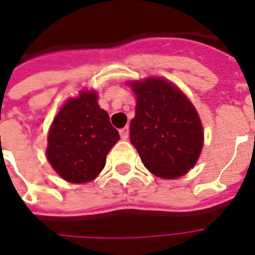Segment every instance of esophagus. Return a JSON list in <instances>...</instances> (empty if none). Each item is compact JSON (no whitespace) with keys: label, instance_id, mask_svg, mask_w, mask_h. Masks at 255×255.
Segmentation results:
<instances>
[{"label":"esophagus","instance_id":"1","mask_svg":"<svg viewBox=\"0 0 255 255\" xmlns=\"http://www.w3.org/2000/svg\"><path fill=\"white\" fill-rule=\"evenodd\" d=\"M120 136H122V139H127L128 136H129V128H122V129H120Z\"/></svg>","mask_w":255,"mask_h":255}]
</instances>
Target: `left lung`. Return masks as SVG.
Here are the masks:
<instances>
[{
    "label": "left lung",
    "mask_w": 255,
    "mask_h": 255,
    "mask_svg": "<svg viewBox=\"0 0 255 255\" xmlns=\"http://www.w3.org/2000/svg\"><path fill=\"white\" fill-rule=\"evenodd\" d=\"M136 94L129 140L155 176L175 179L195 165L203 144L201 120L176 86L161 78L129 84Z\"/></svg>",
    "instance_id": "1"
}]
</instances>
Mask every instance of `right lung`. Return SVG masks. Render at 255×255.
I'll use <instances>...</instances> for the list:
<instances>
[{
    "label": "right lung",
    "mask_w": 255,
    "mask_h": 255,
    "mask_svg": "<svg viewBox=\"0 0 255 255\" xmlns=\"http://www.w3.org/2000/svg\"><path fill=\"white\" fill-rule=\"evenodd\" d=\"M120 139L95 91L71 98L53 120L46 155L54 171L71 183H86L100 173L106 154Z\"/></svg>",
    "instance_id": "right-lung-1"
}]
</instances>
